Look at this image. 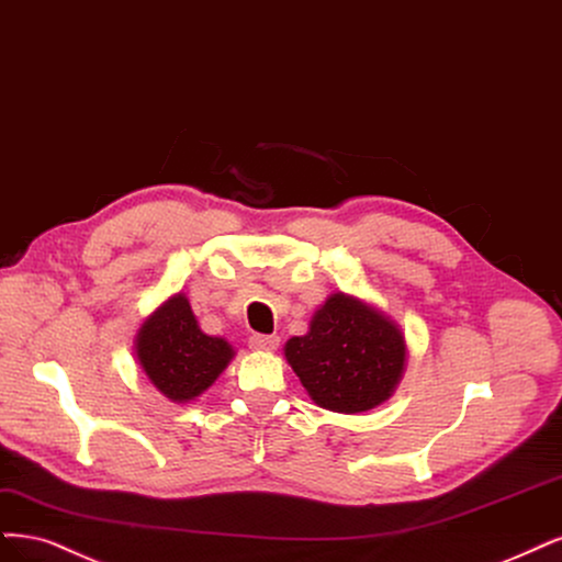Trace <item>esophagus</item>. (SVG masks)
<instances>
[{
    "label": "esophagus",
    "mask_w": 562,
    "mask_h": 562,
    "mask_svg": "<svg viewBox=\"0 0 562 562\" xmlns=\"http://www.w3.org/2000/svg\"><path fill=\"white\" fill-rule=\"evenodd\" d=\"M248 346L256 348V351H274L279 346V337L277 335H250L248 337Z\"/></svg>",
    "instance_id": "1"
}]
</instances>
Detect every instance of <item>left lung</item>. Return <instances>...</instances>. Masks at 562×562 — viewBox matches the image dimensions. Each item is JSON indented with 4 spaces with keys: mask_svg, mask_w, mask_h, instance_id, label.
I'll use <instances>...</instances> for the list:
<instances>
[{
    "mask_svg": "<svg viewBox=\"0 0 562 562\" xmlns=\"http://www.w3.org/2000/svg\"><path fill=\"white\" fill-rule=\"evenodd\" d=\"M400 327L344 293L327 300L304 337L285 344V360L323 409L360 414L389 400L404 370Z\"/></svg>",
    "mask_w": 562,
    "mask_h": 562,
    "instance_id": "obj_1",
    "label": "left lung"
}]
</instances>
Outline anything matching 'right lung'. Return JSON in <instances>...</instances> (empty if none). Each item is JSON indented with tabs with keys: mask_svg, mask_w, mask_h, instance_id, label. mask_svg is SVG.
<instances>
[{
	"mask_svg": "<svg viewBox=\"0 0 562 562\" xmlns=\"http://www.w3.org/2000/svg\"><path fill=\"white\" fill-rule=\"evenodd\" d=\"M235 356L221 337L200 330L186 295L171 297L139 330L137 358L156 389L173 402H188L206 391Z\"/></svg>",
	"mask_w": 562,
	"mask_h": 562,
	"instance_id": "obj_1",
	"label": "right lung"
}]
</instances>
